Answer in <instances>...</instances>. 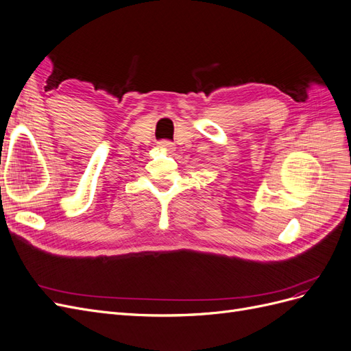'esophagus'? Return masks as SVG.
Returning <instances> with one entry per match:
<instances>
[{"label": "esophagus", "instance_id": "esophagus-1", "mask_svg": "<svg viewBox=\"0 0 351 351\" xmlns=\"http://www.w3.org/2000/svg\"><path fill=\"white\" fill-rule=\"evenodd\" d=\"M158 147L164 152H171L174 149V145L171 142H168V141H162V142L158 143Z\"/></svg>", "mask_w": 351, "mask_h": 351}]
</instances>
